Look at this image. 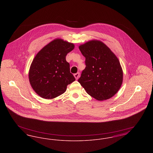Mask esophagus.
<instances>
[{
    "label": "esophagus",
    "instance_id": "obj_1",
    "mask_svg": "<svg viewBox=\"0 0 153 153\" xmlns=\"http://www.w3.org/2000/svg\"><path fill=\"white\" fill-rule=\"evenodd\" d=\"M74 77H75V79H76V80H77L78 79H79V77H80V73H75L74 74Z\"/></svg>",
    "mask_w": 153,
    "mask_h": 153
}]
</instances>
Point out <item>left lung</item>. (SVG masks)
Returning a JSON list of instances; mask_svg holds the SVG:
<instances>
[{
  "label": "left lung",
  "instance_id": "8db88e82",
  "mask_svg": "<svg viewBox=\"0 0 153 153\" xmlns=\"http://www.w3.org/2000/svg\"><path fill=\"white\" fill-rule=\"evenodd\" d=\"M85 68L78 80L88 95L99 101L109 99L121 87L123 73L119 59L102 42L92 39L80 45Z\"/></svg>",
  "mask_w": 153,
  "mask_h": 153
}]
</instances>
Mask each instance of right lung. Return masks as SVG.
Returning a JSON list of instances; mask_svg holds the SVG:
<instances>
[{"label": "right lung", "mask_w": 153, "mask_h": 153, "mask_svg": "<svg viewBox=\"0 0 153 153\" xmlns=\"http://www.w3.org/2000/svg\"><path fill=\"white\" fill-rule=\"evenodd\" d=\"M74 45L56 38L36 54L29 71L30 84L37 95L52 99L63 94L68 85L75 81L70 72L66 56L73 51Z\"/></svg>", "instance_id": "add662e5"}]
</instances>
